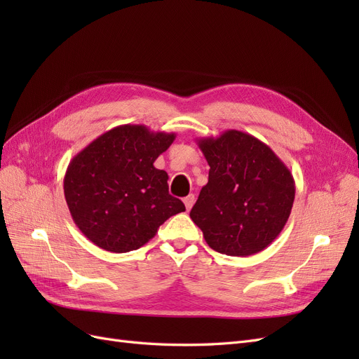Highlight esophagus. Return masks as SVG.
<instances>
[{
    "mask_svg": "<svg viewBox=\"0 0 359 359\" xmlns=\"http://www.w3.org/2000/svg\"><path fill=\"white\" fill-rule=\"evenodd\" d=\"M194 201H196V198H194V194H189L187 198H184V203H186V210H187V211L191 210V206H193Z\"/></svg>",
    "mask_w": 359,
    "mask_h": 359,
    "instance_id": "34e87169",
    "label": "esophagus"
}]
</instances>
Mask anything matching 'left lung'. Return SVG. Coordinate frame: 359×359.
I'll return each instance as SVG.
<instances>
[{
    "label": "left lung",
    "instance_id": "left-lung-1",
    "mask_svg": "<svg viewBox=\"0 0 359 359\" xmlns=\"http://www.w3.org/2000/svg\"><path fill=\"white\" fill-rule=\"evenodd\" d=\"M196 142L210 175L190 211L191 220L215 252L241 257L262 252L290 215L295 199L290 170L262 140L240 130Z\"/></svg>",
    "mask_w": 359,
    "mask_h": 359
}]
</instances>
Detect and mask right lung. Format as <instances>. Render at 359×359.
Returning <instances> with one entry per match:
<instances>
[{
    "label": "right lung",
    "mask_w": 359,
    "mask_h": 359,
    "mask_svg": "<svg viewBox=\"0 0 359 359\" xmlns=\"http://www.w3.org/2000/svg\"><path fill=\"white\" fill-rule=\"evenodd\" d=\"M175 137L142 124L118 126L72 158L64 196L91 243L106 252H132L154 238L169 217L186 211L169 194L168 173L154 166Z\"/></svg>",
    "instance_id": "right-lung-1"
}]
</instances>
